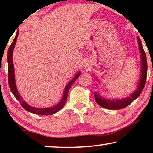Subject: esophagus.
Returning <instances> with one entry per match:
<instances>
[{
	"mask_svg": "<svg viewBox=\"0 0 153 153\" xmlns=\"http://www.w3.org/2000/svg\"><path fill=\"white\" fill-rule=\"evenodd\" d=\"M84 67H85V68H88L89 67V64L88 63V62H85V63H84Z\"/></svg>",
	"mask_w": 153,
	"mask_h": 153,
	"instance_id": "1",
	"label": "esophagus"
}]
</instances>
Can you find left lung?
Segmentation results:
<instances>
[{"instance_id":"left-lung-1","label":"left lung","mask_w":153,"mask_h":153,"mask_svg":"<svg viewBox=\"0 0 153 153\" xmlns=\"http://www.w3.org/2000/svg\"><path fill=\"white\" fill-rule=\"evenodd\" d=\"M138 44H139V51L141 53V78L138 85L137 89L129 95V97L123 98V99L119 100H107L105 98L102 97L97 93H94L95 95V102H97L98 105L102 107L107 108L111 110H117L121 109V108H125L126 106L129 105L134 100L140 95L141 92L143 91L144 85H145L146 77H147V71H148V65H147V58L145 53V51L143 49L141 45V41L139 37H137Z\"/></svg>"}]
</instances>
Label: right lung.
Segmentation results:
<instances>
[{
    "label": "right lung",
    "mask_w": 153,
    "mask_h": 153,
    "mask_svg": "<svg viewBox=\"0 0 153 153\" xmlns=\"http://www.w3.org/2000/svg\"><path fill=\"white\" fill-rule=\"evenodd\" d=\"M19 31L16 33V36L14 37L13 42H12L11 45L10 46L9 49H8L7 52V62H8V83H9L10 88L11 90L12 94H13L16 99L20 102L21 105L25 110L27 111L32 113V114H38V115H44V116H49V115H52L57 113L58 111H60L61 108L63 107L67 101V97H68V94L70 90V87L74 83L75 81L78 79V77L80 76L81 72H79L77 74L75 75L74 78L69 82L68 84L66 85L65 88L64 89L63 95H62V100L59 103L56 104V106H53V107L49 108H35L33 107L26 103V102L23 100V98L21 97V95L19 93V92L16 89V85L15 83V77H14V68L13 64V60H12V54H13V50L15 47L16 39L18 37Z\"/></svg>",
    "instance_id": "add662e5"
}]
</instances>
